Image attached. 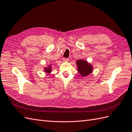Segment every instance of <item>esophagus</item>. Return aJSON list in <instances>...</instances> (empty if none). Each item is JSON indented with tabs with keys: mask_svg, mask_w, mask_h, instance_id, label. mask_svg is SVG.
<instances>
[{
	"mask_svg": "<svg viewBox=\"0 0 132 132\" xmlns=\"http://www.w3.org/2000/svg\"><path fill=\"white\" fill-rule=\"evenodd\" d=\"M62 60H63V61H68L69 60V59L68 58H63Z\"/></svg>",
	"mask_w": 132,
	"mask_h": 132,
	"instance_id": "obj_1",
	"label": "esophagus"
}]
</instances>
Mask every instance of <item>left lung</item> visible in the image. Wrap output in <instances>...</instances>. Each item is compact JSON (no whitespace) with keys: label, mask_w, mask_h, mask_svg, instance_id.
Here are the masks:
<instances>
[{"label":"left lung","mask_w":132,"mask_h":132,"mask_svg":"<svg viewBox=\"0 0 132 132\" xmlns=\"http://www.w3.org/2000/svg\"><path fill=\"white\" fill-rule=\"evenodd\" d=\"M78 71L82 76L89 75L93 71V66L90 65L86 61L79 60L76 61Z\"/></svg>","instance_id":"8db88e82"}]
</instances>
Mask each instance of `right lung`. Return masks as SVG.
<instances>
[{"instance_id": "right-lung-1", "label": "right lung", "mask_w": 132, "mask_h": 132, "mask_svg": "<svg viewBox=\"0 0 132 132\" xmlns=\"http://www.w3.org/2000/svg\"><path fill=\"white\" fill-rule=\"evenodd\" d=\"M51 66H50L49 67H46V68L45 69V71L47 73H50L51 72Z\"/></svg>"}]
</instances>
